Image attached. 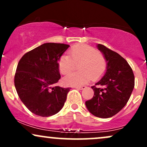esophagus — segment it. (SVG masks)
<instances>
[{"label": "esophagus", "instance_id": "34e87169", "mask_svg": "<svg viewBox=\"0 0 147 147\" xmlns=\"http://www.w3.org/2000/svg\"><path fill=\"white\" fill-rule=\"evenodd\" d=\"M74 88L76 89H78V90H83V89L85 88L86 86H75Z\"/></svg>", "mask_w": 147, "mask_h": 147}]
</instances>
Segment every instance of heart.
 Returning a JSON list of instances; mask_svg holds the SVG:
<instances>
[{"instance_id": "1", "label": "heart", "mask_w": 147, "mask_h": 147, "mask_svg": "<svg viewBox=\"0 0 147 147\" xmlns=\"http://www.w3.org/2000/svg\"><path fill=\"white\" fill-rule=\"evenodd\" d=\"M69 56L63 55L58 61L61 73L67 75L79 65V72L69 74L63 79V84L69 86H79L90 80H97L106 72L107 61L104 54L86 44L72 46Z\"/></svg>"}]
</instances>
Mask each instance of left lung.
<instances>
[{"mask_svg": "<svg viewBox=\"0 0 147 147\" xmlns=\"http://www.w3.org/2000/svg\"><path fill=\"white\" fill-rule=\"evenodd\" d=\"M107 61L104 77L92 86V98L86 102L88 110L97 117L109 118L125 106L135 86L132 68L117 52L102 44L97 45Z\"/></svg>", "mask_w": 147, "mask_h": 147, "instance_id": "8db88e82", "label": "left lung"}]
</instances>
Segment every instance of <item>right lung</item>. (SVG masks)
I'll list each match as a JSON object with an SVG mask.
<instances>
[{
	"instance_id": "right-lung-1",
	"label": "right lung",
	"mask_w": 147,
	"mask_h": 147,
	"mask_svg": "<svg viewBox=\"0 0 147 147\" xmlns=\"http://www.w3.org/2000/svg\"><path fill=\"white\" fill-rule=\"evenodd\" d=\"M69 47L44 43L25 53L18 62L14 86L21 102L32 113L49 117L63 108L70 88L54 86L61 78L59 59Z\"/></svg>"
}]
</instances>
